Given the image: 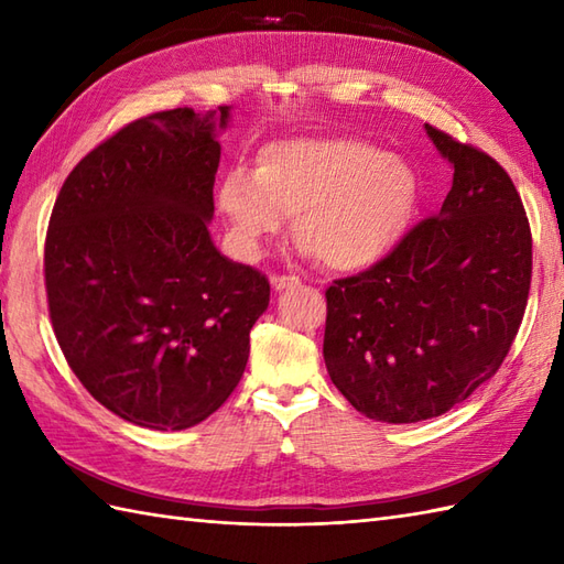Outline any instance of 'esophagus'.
<instances>
[{
    "label": "esophagus",
    "instance_id": "esophagus-1",
    "mask_svg": "<svg viewBox=\"0 0 564 564\" xmlns=\"http://www.w3.org/2000/svg\"><path fill=\"white\" fill-rule=\"evenodd\" d=\"M271 285L275 291H285V289H295V285H301V279L297 275H273Z\"/></svg>",
    "mask_w": 564,
    "mask_h": 564
}]
</instances>
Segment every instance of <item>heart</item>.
I'll list each match as a JSON object with an SVG mask.
<instances>
[{"instance_id": "b5f03b06", "label": "heart", "mask_w": 564, "mask_h": 564, "mask_svg": "<svg viewBox=\"0 0 564 564\" xmlns=\"http://www.w3.org/2000/svg\"><path fill=\"white\" fill-rule=\"evenodd\" d=\"M218 210L245 254H257L295 215L297 245L337 271L366 269L394 249L419 206L410 162L349 135L285 138L263 145L257 172H227Z\"/></svg>"}]
</instances>
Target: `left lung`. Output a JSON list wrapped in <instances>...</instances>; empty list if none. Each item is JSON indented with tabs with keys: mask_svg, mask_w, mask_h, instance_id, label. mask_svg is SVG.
Segmentation results:
<instances>
[{
	"mask_svg": "<svg viewBox=\"0 0 564 564\" xmlns=\"http://www.w3.org/2000/svg\"><path fill=\"white\" fill-rule=\"evenodd\" d=\"M426 133L453 164L438 215L325 291L327 373L358 412L388 424L446 414L492 378L531 291V225L511 176L470 142Z\"/></svg>",
	"mask_w": 564,
	"mask_h": 564,
	"instance_id": "1",
	"label": "left lung"
}]
</instances>
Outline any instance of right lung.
<instances>
[{"instance_id": "add662e5", "label": "right lung", "mask_w": 564, "mask_h": 564, "mask_svg": "<svg viewBox=\"0 0 564 564\" xmlns=\"http://www.w3.org/2000/svg\"><path fill=\"white\" fill-rule=\"evenodd\" d=\"M220 106V128L227 126ZM213 113L116 130L65 178L45 232L47 315L72 373L106 410L188 429L230 398L269 307L261 271L213 247Z\"/></svg>"}]
</instances>
